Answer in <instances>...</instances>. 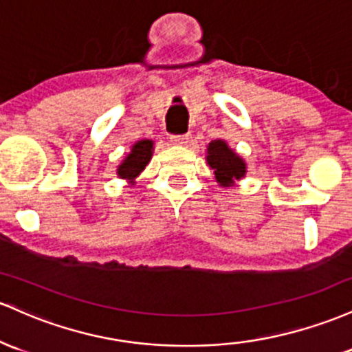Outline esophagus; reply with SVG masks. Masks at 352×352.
I'll list each match as a JSON object with an SVG mask.
<instances>
[{"instance_id": "obj_1", "label": "esophagus", "mask_w": 352, "mask_h": 352, "mask_svg": "<svg viewBox=\"0 0 352 352\" xmlns=\"http://www.w3.org/2000/svg\"><path fill=\"white\" fill-rule=\"evenodd\" d=\"M171 143L177 146H188L191 143V136L189 134H176V136H171Z\"/></svg>"}]
</instances>
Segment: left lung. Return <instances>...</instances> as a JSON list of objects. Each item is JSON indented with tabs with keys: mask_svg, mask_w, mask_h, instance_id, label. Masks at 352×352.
<instances>
[{
	"mask_svg": "<svg viewBox=\"0 0 352 352\" xmlns=\"http://www.w3.org/2000/svg\"><path fill=\"white\" fill-rule=\"evenodd\" d=\"M206 161L214 171L216 181L221 186H232L234 181L246 175V163L229 148L226 141L214 140L208 146Z\"/></svg>",
	"mask_w": 352,
	"mask_h": 352,
	"instance_id": "1",
	"label": "left lung"
}]
</instances>
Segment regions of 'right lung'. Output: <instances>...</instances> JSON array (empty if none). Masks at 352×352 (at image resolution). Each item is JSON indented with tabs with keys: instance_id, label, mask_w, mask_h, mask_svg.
Segmentation results:
<instances>
[{
	"instance_id": "right-lung-1",
	"label": "right lung",
	"mask_w": 352,
	"mask_h": 352,
	"mask_svg": "<svg viewBox=\"0 0 352 352\" xmlns=\"http://www.w3.org/2000/svg\"><path fill=\"white\" fill-rule=\"evenodd\" d=\"M153 143L151 140H141L138 143H134L131 146V151L129 155L124 157V161L118 166V176L123 177V179L128 181H134V177L140 175L141 171L146 168V164L149 163L153 156Z\"/></svg>"
}]
</instances>
